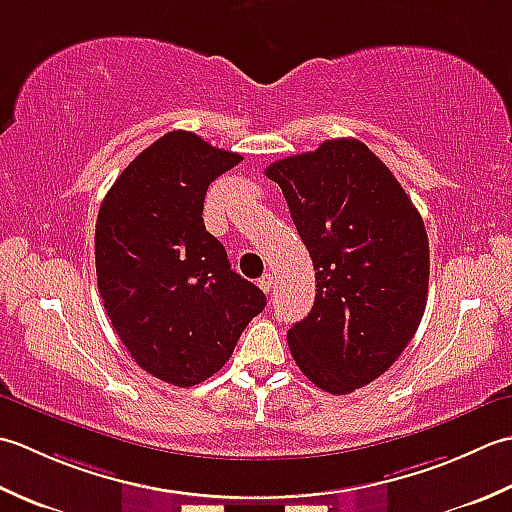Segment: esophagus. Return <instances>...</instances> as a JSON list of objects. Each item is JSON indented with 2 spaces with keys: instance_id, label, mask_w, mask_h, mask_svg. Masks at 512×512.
I'll use <instances>...</instances> for the list:
<instances>
[{
  "instance_id": "34e87169",
  "label": "esophagus",
  "mask_w": 512,
  "mask_h": 512,
  "mask_svg": "<svg viewBox=\"0 0 512 512\" xmlns=\"http://www.w3.org/2000/svg\"><path fill=\"white\" fill-rule=\"evenodd\" d=\"M258 287L263 289L265 294H269L271 287H274V276H271V274H265L263 278H258Z\"/></svg>"
}]
</instances>
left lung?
I'll return each mask as SVG.
<instances>
[{
    "label": "left lung",
    "mask_w": 512,
    "mask_h": 512,
    "mask_svg": "<svg viewBox=\"0 0 512 512\" xmlns=\"http://www.w3.org/2000/svg\"><path fill=\"white\" fill-rule=\"evenodd\" d=\"M316 269L311 314L287 331L300 371L331 395L387 371L429 296V238L393 172L358 139L322 141L265 170Z\"/></svg>",
    "instance_id": "1"
}]
</instances>
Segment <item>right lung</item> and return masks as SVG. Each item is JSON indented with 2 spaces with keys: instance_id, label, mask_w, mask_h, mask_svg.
<instances>
[{
  "instance_id": "add662e5",
  "label": "right lung",
  "mask_w": 512,
  "mask_h": 512,
  "mask_svg": "<svg viewBox=\"0 0 512 512\" xmlns=\"http://www.w3.org/2000/svg\"><path fill=\"white\" fill-rule=\"evenodd\" d=\"M243 161L194 132L174 130L145 148L103 198L97 285L114 331L143 371L192 387L232 356L267 298L229 267L207 232V187Z\"/></svg>"
}]
</instances>
